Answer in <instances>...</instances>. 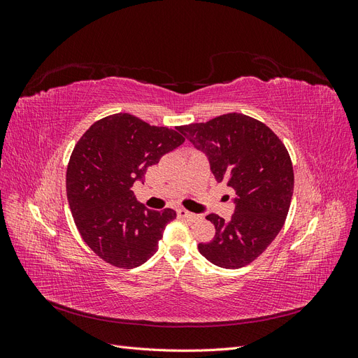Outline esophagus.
Wrapping results in <instances>:
<instances>
[{
    "label": "esophagus",
    "instance_id": "esophagus-1",
    "mask_svg": "<svg viewBox=\"0 0 358 358\" xmlns=\"http://www.w3.org/2000/svg\"><path fill=\"white\" fill-rule=\"evenodd\" d=\"M178 216H179V218H182V220H188V221H197V220H200L199 215L192 213V212H188L185 209H178Z\"/></svg>",
    "mask_w": 358,
    "mask_h": 358
}]
</instances>
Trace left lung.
Wrapping results in <instances>:
<instances>
[{
    "instance_id": "8db88e82",
    "label": "left lung",
    "mask_w": 358,
    "mask_h": 358,
    "mask_svg": "<svg viewBox=\"0 0 358 358\" xmlns=\"http://www.w3.org/2000/svg\"><path fill=\"white\" fill-rule=\"evenodd\" d=\"M210 162L215 179L236 191L234 213L206 216L215 237L199 251L215 266L241 268L252 263L282 229L294 189V170L285 145L272 129L242 113L178 127Z\"/></svg>"
}]
</instances>
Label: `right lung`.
I'll list each match as a JSON object with an SVG mask.
<instances>
[{"instance_id":"add662e5","label":"right lung","mask_w":358,"mask_h":358,"mask_svg":"<svg viewBox=\"0 0 358 358\" xmlns=\"http://www.w3.org/2000/svg\"><path fill=\"white\" fill-rule=\"evenodd\" d=\"M179 129L149 125L129 113L94 122L74 146L67 197L85 243L106 263L133 268L158 249L173 209H146L131 191L149 166L185 142Z\"/></svg>"}]
</instances>
